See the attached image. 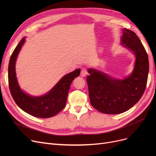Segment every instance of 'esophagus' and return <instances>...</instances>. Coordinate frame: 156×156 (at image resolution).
<instances>
[{"label":"esophagus","mask_w":156,"mask_h":156,"mask_svg":"<svg viewBox=\"0 0 156 156\" xmlns=\"http://www.w3.org/2000/svg\"><path fill=\"white\" fill-rule=\"evenodd\" d=\"M88 73H87V68H81V73H80V76L81 77H85L86 76V75H87Z\"/></svg>","instance_id":"esophagus-1"}]
</instances>
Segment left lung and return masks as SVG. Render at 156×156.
I'll return each instance as SVG.
<instances>
[{"label": "left lung", "instance_id": "left-lung-1", "mask_svg": "<svg viewBox=\"0 0 156 156\" xmlns=\"http://www.w3.org/2000/svg\"><path fill=\"white\" fill-rule=\"evenodd\" d=\"M121 30V44L135 57L129 76L121 80L96 69H88L90 101L94 108L104 114H117L129 110L140 99L147 85L149 64L145 49L133 31Z\"/></svg>", "mask_w": 156, "mask_h": 156}]
</instances>
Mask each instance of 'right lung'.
Here are the masks:
<instances>
[{
	"label": "right lung",
	"instance_id": "add662e5",
	"mask_svg": "<svg viewBox=\"0 0 156 156\" xmlns=\"http://www.w3.org/2000/svg\"><path fill=\"white\" fill-rule=\"evenodd\" d=\"M25 40V37L22 38L9 60L8 80L11 95L18 107L30 115L40 118L52 117L65 108L70 85L73 80L80 75V69L62 76L51 90L43 95L34 96L26 93L19 85L15 67L16 59Z\"/></svg>",
	"mask_w": 156,
	"mask_h": 156
}]
</instances>
